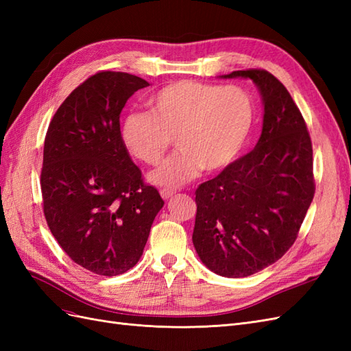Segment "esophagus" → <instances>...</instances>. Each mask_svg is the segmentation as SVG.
<instances>
[{
    "mask_svg": "<svg viewBox=\"0 0 351 351\" xmlns=\"http://www.w3.org/2000/svg\"><path fill=\"white\" fill-rule=\"evenodd\" d=\"M159 193H161V196H162V199L164 200H168L169 197H173L174 196V193H176V190H173V189H161L159 190Z\"/></svg>",
    "mask_w": 351,
    "mask_h": 351,
    "instance_id": "34e87169",
    "label": "esophagus"
}]
</instances>
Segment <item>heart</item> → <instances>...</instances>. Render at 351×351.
Returning a JSON list of instances; mask_svg holds the SVG:
<instances>
[{"instance_id": "1", "label": "heart", "mask_w": 351, "mask_h": 351, "mask_svg": "<svg viewBox=\"0 0 351 351\" xmlns=\"http://www.w3.org/2000/svg\"><path fill=\"white\" fill-rule=\"evenodd\" d=\"M151 112H132L121 124V139L136 159L156 165L173 145L178 149L149 174L158 186L178 187L204 169L227 168L247 141L253 99L239 84L178 80L147 99Z\"/></svg>"}]
</instances>
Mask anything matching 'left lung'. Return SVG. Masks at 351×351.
<instances>
[{"label":"left lung","mask_w":351,"mask_h":351,"mask_svg":"<svg viewBox=\"0 0 351 351\" xmlns=\"http://www.w3.org/2000/svg\"><path fill=\"white\" fill-rule=\"evenodd\" d=\"M256 84L263 127L254 149L196 189L193 244L221 277H249L284 256L315 195L313 151L300 110L267 70L221 76Z\"/></svg>","instance_id":"8db88e82"}]
</instances>
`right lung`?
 Here are the masks:
<instances>
[{
	"mask_svg": "<svg viewBox=\"0 0 351 351\" xmlns=\"http://www.w3.org/2000/svg\"><path fill=\"white\" fill-rule=\"evenodd\" d=\"M149 86L121 71H99L74 89L52 117L40 190L47 224L84 269L114 277L139 262L164 200L127 152L120 114Z\"/></svg>",
	"mask_w": 351,
	"mask_h": 351,
	"instance_id": "add662e5",
	"label": "right lung"
}]
</instances>
